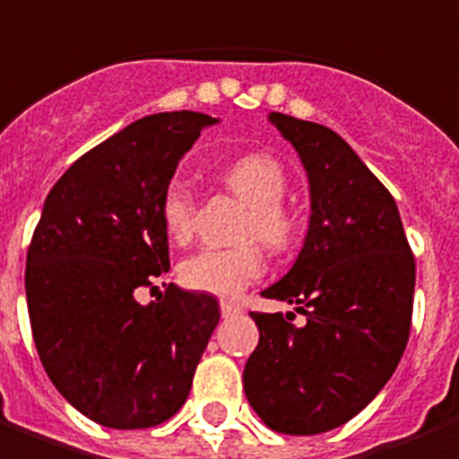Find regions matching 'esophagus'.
Segmentation results:
<instances>
[{
    "mask_svg": "<svg viewBox=\"0 0 459 459\" xmlns=\"http://www.w3.org/2000/svg\"><path fill=\"white\" fill-rule=\"evenodd\" d=\"M243 308L238 304H233V301H221V316L223 318H233V316H238Z\"/></svg>",
    "mask_w": 459,
    "mask_h": 459,
    "instance_id": "obj_1",
    "label": "esophagus"
}]
</instances>
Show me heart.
I'll return each mask as SVG.
<instances>
[{"mask_svg": "<svg viewBox=\"0 0 459 459\" xmlns=\"http://www.w3.org/2000/svg\"><path fill=\"white\" fill-rule=\"evenodd\" d=\"M223 185L236 195L247 212L240 221V236L247 240L230 247H206L179 264V280L185 287L213 297H236L247 284L260 280L264 257L260 243L284 253L297 243L299 223L281 204L287 195V172L281 162L267 152H250L223 169ZM160 219L169 240L186 243L195 236L196 202L185 179H172L160 199Z\"/></svg>", "mask_w": 459, "mask_h": 459, "instance_id": "heart-1", "label": "heart"}]
</instances>
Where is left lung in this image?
<instances>
[{
  "mask_svg": "<svg viewBox=\"0 0 459 459\" xmlns=\"http://www.w3.org/2000/svg\"><path fill=\"white\" fill-rule=\"evenodd\" d=\"M308 175L311 219L297 263L263 297L297 304L260 314V342L243 385L277 433L316 436L358 416L389 382L413 314L416 260L394 196L341 135L280 111L270 114Z\"/></svg>",
  "mask_w": 459,
  "mask_h": 459,
  "instance_id": "left-lung-1",
  "label": "left lung"
}]
</instances>
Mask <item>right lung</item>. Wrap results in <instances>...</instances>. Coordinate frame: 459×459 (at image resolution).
Wrapping results in <instances>:
<instances>
[{
    "label": "right lung",
    "mask_w": 459,
    "mask_h": 459,
    "mask_svg": "<svg viewBox=\"0 0 459 459\" xmlns=\"http://www.w3.org/2000/svg\"><path fill=\"white\" fill-rule=\"evenodd\" d=\"M216 118L168 111L134 121L57 179L26 255L33 342L50 382L107 429L175 416L219 324V301L182 291L138 304L169 270L165 186Z\"/></svg>",
    "instance_id": "right-lung-1"
}]
</instances>
